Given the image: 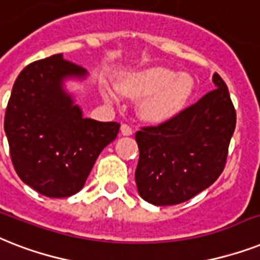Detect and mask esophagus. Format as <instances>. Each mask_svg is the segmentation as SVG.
<instances>
[{"instance_id": "34e87169", "label": "esophagus", "mask_w": 260, "mask_h": 260, "mask_svg": "<svg viewBox=\"0 0 260 260\" xmlns=\"http://www.w3.org/2000/svg\"><path fill=\"white\" fill-rule=\"evenodd\" d=\"M120 133L123 134V136H132L133 134V128L128 126V124L123 123L120 126Z\"/></svg>"}]
</instances>
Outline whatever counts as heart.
I'll list each match as a JSON object with an SVG mask.
<instances>
[{
	"mask_svg": "<svg viewBox=\"0 0 260 260\" xmlns=\"http://www.w3.org/2000/svg\"><path fill=\"white\" fill-rule=\"evenodd\" d=\"M120 90L130 98H145L140 106L143 119L158 123L180 111L192 95V78L177 75L164 67H153L136 72L120 82ZM106 98L118 102L113 91H106Z\"/></svg>",
	"mask_w": 260,
	"mask_h": 260,
	"instance_id": "obj_1",
	"label": "heart"
}]
</instances>
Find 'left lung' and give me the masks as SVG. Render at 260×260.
<instances>
[{"instance_id": "left-lung-1", "label": "left lung", "mask_w": 260, "mask_h": 260, "mask_svg": "<svg viewBox=\"0 0 260 260\" xmlns=\"http://www.w3.org/2000/svg\"><path fill=\"white\" fill-rule=\"evenodd\" d=\"M213 83L215 90L176 117L136 133V182L147 203H184L212 185L224 170L236 111L227 84L216 72Z\"/></svg>"}]
</instances>
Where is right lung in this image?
<instances>
[{
    "label": "right lung",
    "instance_id": "add662e5",
    "mask_svg": "<svg viewBox=\"0 0 260 260\" xmlns=\"http://www.w3.org/2000/svg\"><path fill=\"white\" fill-rule=\"evenodd\" d=\"M80 66L53 55L22 70L5 113L14 170L47 197H68L83 188L98 155L118 136V122L83 118L63 90L67 78H86Z\"/></svg>",
    "mask_w": 260,
    "mask_h": 260
}]
</instances>
